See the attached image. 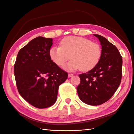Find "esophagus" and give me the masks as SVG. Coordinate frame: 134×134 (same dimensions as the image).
<instances>
[{
    "label": "esophagus",
    "instance_id": "esophagus-1",
    "mask_svg": "<svg viewBox=\"0 0 134 134\" xmlns=\"http://www.w3.org/2000/svg\"><path fill=\"white\" fill-rule=\"evenodd\" d=\"M73 75H74L72 74H71V73H69V74H68V77H69V78H70V77L72 76Z\"/></svg>",
    "mask_w": 134,
    "mask_h": 134
}]
</instances>
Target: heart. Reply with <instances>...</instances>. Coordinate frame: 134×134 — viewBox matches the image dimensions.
Masks as SVG:
<instances>
[{"label": "heart", "instance_id": "heart-1", "mask_svg": "<svg viewBox=\"0 0 134 134\" xmlns=\"http://www.w3.org/2000/svg\"><path fill=\"white\" fill-rule=\"evenodd\" d=\"M101 54L99 44L79 36L65 37L61 41L60 47H52L49 50L51 60L60 67L64 65L70 56L71 61L64 67L69 71L92 69L99 62Z\"/></svg>", "mask_w": 134, "mask_h": 134}]
</instances>
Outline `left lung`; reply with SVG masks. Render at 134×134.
Instances as JSON below:
<instances>
[{
  "instance_id": "left-lung-1",
  "label": "left lung",
  "mask_w": 134,
  "mask_h": 134,
  "mask_svg": "<svg viewBox=\"0 0 134 134\" xmlns=\"http://www.w3.org/2000/svg\"><path fill=\"white\" fill-rule=\"evenodd\" d=\"M102 46L101 57L97 65L79 76L80 83L77 87L78 96L84 103L98 106L110 99L119 88L122 77V58L117 47L99 35Z\"/></svg>"
}]
</instances>
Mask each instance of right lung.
Returning a JSON list of instances; mask_svg holds the SVG:
<instances>
[{"label": "right lung", "mask_w": 134, "mask_h": 134, "mask_svg": "<svg viewBox=\"0 0 134 134\" xmlns=\"http://www.w3.org/2000/svg\"><path fill=\"white\" fill-rule=\"evenodd\" d=\"M52 44L51 38L37 37L32 40L19 50L14 66L19 94L36 108L53 105L59 86L68 78L67 72L50 58Z\"/></svg>", "instance_id": "right-lung-1"}]
</instances>
